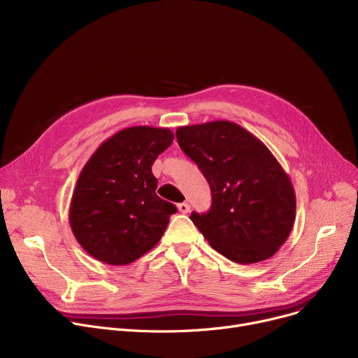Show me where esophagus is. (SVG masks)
<instances>
[{
  "label": "esophagus",
  "instance_id": "1",
  "mask_svg": "<svg viewBox=\"0 0 358 358\" xmlns=\"http://www.w3.org/2000/svg\"><path fill=\"white\" fill-rule=\"evenodd\" d=\"M177 208H178V210L181 212V213H189L190 212V204L189 203H180L178 206H177Z\"/></svg>",
  "mask_w": 358,
  "mask_h": 358
}]
</instances>
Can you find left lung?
<instances>
[{
  "label": "left lung",
  "mask_w": 358,
  "mask_h": 358,
  "mask_svg": "<svg viewBox=\"0 0 358 358\" xmlns=\"http://www.w3.org/2000/svg\"><path fill=\"white\" fill-rule=\"evenodd\" d=\"M176 135L210 185L209 212L190 219L212 248L238 264L273 257L293 229L296 196L270 149L228 120L182 126Z\"/></svg>",
  "instance_id": "8db88e82"
}]
</instances>
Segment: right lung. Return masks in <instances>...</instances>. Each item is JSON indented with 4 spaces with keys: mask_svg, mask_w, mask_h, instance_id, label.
<instances>
[{
    "mask_svg": "<svg viewBox=\"0 0 358 358\" xmlns=\"http://www.w3.org/2000/svg\"><path fill=\"white\" fill-rule=\"evenodd\" d=\"M173 141L169 129L127 127L103 142L84 165L69 223L91 257L126 266L159 242L177 208L157 196L152 164Z\"/></svg>",
    "mask_w": 358,
    "mask_h": 358,
    "instance_id": "right-lung-1",
    "label": "right lung"
}]
</instances>
